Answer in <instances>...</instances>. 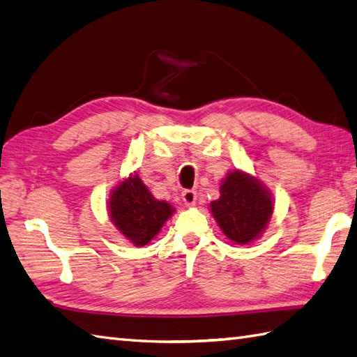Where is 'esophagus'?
<instances>
[{
  "label": "esophagus",
  "mask_w": 357,
  "mask_h": 357,
  "mask_svg": "<svg viewBox=\"0 0 357 357\" xmlns=\"http://www.w3.org/2000/svg\"><path fill=\"white\" fill-rule=\"evenodd\" d=\"M181 196H182V201H184L185 205H188V206L195 205V202H196V192H195V190H184Z\"/></svg>",
  "instance_id": "obj_1"
}]
</instances>
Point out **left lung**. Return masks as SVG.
Instances as JSON below:
<instances>
[{
    "label": "left lung",
    "mask_w": 357,
    "mask_h": 357,
    "mask_svg": "<svg viewBox=\"0 0 357 357\" xmlns=\"http://www.w3.org/2000/svg\"><path fill=\"white\" fill-rule=\"evenodd\" d=\"M222 233L237 245L260 238L273 213V199L263 182L242 170L228 172L220 196L210 204Z\"/></svg>",
    "instance_id": "left-lung-1"
}]
</instances>
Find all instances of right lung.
<instances>
[{
    "label": "right lung",
    "instance_id": "obj_1",
    "mask_svg": "<svg viewBox=\"0 0 357 357\" xmlns=\"http://www.w3.org/2000/svg\"><path fill=\"white\" fill-rule=\"evenodd\" d=\"M109 219L135 246H144L160 233L175 208L149 192L138 173H130L112 190L107 201Z\"/></svg>",
    "mask_w": 357,
    "mask_h": 357
}]
</instances>
